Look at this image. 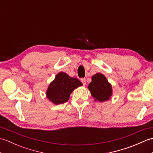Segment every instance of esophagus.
Here are the masks:
<instances>
[{"mask_svg": "<svg viewBox=\"0 0 153 153\" xmlns=\"http://www.w3.org/2000/svg\"><path fill=\"white\" fill-rule=\"evenodd\" d=\"M81 82H82V83H83V85H85L86 84V80L85 78H82V79H81Z\"/></svg>", "mask_w": 153, "mask_h": 153, "instance_id": "obj_1", "label": "esophagus"}]
</instances>
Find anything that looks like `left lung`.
Returning <instances> with one entry per match:
<instances>
[{
  "mask_svg": "<svg viewBox=\"0 0 153 153\" xmlns=\"http://www.w3.org/2000/svg\"><path fill=\"white\" fill-rule=\"evenodd\" d=\"M88 89L95 101H105L110 99L112 96V86L102 74L98 73L94 75Z\"/></svg>",
  "mask_w": 153,
  "mask_h": 153,
  "instance_id": "8db88e82",
  "label": "left lung"
}]
</instances>
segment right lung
<instances>
[{
    "label": "right lung",
    "instance_id": "add662e5",
    "mask_svg": "<svg viewBox=\"0 0 153 153\" xmlns=\"http://www.w3.org/2000/svg\"><path fill=\"white\" fill-rule=\"evenodd\" d=\"M82 85L78 79L70 77L66 73L60 72L51 83L46 95L51 102L55 105H59L67 102L71 92Z\"/></svg>",
    "mask_w": 153,
    "mask_h": 153
}]
</instances>
